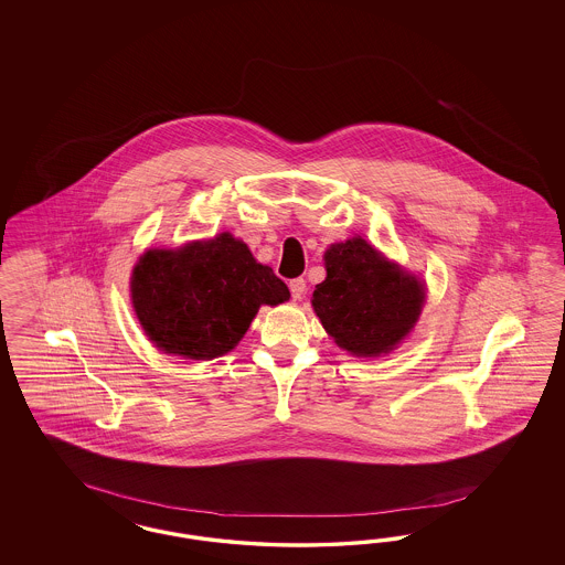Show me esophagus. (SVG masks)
Returning <instances> with one entry per match:
<instances>
[{
  "label": "esophagus",
  "mask_w": 565,
  "mask_h": 565,
  "mask_svg": "<svg viewBox=\"0 0 565 565\" xmlns=\"http://www.w3.org/2000/svg\"><path fill=\"white\" fill-rule=\"evenodd\" d=\"M290 291L291 298H294V300H300V298L305 296V291H307V281H305L302 277H296V279H291Z\"/></svg>",
  "instance_id": "34e87169"
}]
</instances>
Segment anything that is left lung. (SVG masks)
<instances>
[{"label":"left lung","mask_w":565,"mask_h":565,"mask_svg":"<svg viewBox=\"0 0 565 565\" xmlns=\"http://www.w3.org/2000/svg\"><path fill=\"white\" fill-rule=\"evenodd\" d=\"M326 269V281L312 291V307L340 348L379 356L411 333L425 305V288L366 239L331 244Z\"/></svg>","instance_id":"obj_1"}]
</instances>
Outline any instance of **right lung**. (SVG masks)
<instances>
[{
    "label": "right lung",
    "instance_id": "add662e5",
    "mask_svg": "<svg viewBox=\"0 0 565 565\" xmlns=\"http://www.w3.org/2000/svg\"><path fill=\"white\" fill-rule=\"evenodd\" d=\"M132 305L154 345L184 359L230 352L260 305H281L288 286L248 246L223 232L178 250L145 253L132 274Z\"/></svg>",
    "mask_w": 565,
    "mask_h": 565
}]
</instances>
